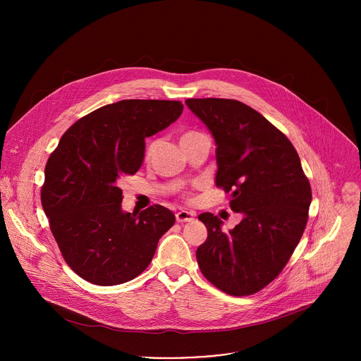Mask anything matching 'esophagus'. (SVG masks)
<instances>
[{
    "mask_svg": "<svg viewBox=\"0 0 361 361\" xmlns=\"http://www.w3.org/2000/svg\"><path fill=\"white\" fill-rule=\"evenodd\" d=\"M194 213L192 212H185V210H181V212H178L177 214H176V220L178 221V223H190V221H192L194 220Z\"/></svg>",
    "mask_w": 361,
    "mask_h": 361,
    "instance_id": "1",
    "label": "esophagus"
}]
</instances>
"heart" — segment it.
<instances>
[{
  "instance_id": "b5f03b06",
  "label": "heart",
  "mask_w": 361,
  "mask_h": 361,
  "mask_svg": "<svg viewBox=\"0 0 361 361\" xmlns=\"http://www.w3.org/2000/svg\"><path fill=\"white\" fill-rule=\"evenodd\" d=\"M195 134H200V133H198V131H187V133H184V134H183L181 140H185V138H188V137H192V135H195ZM151 149H152V145H149V147L147 148V151H145V160H148V159H149ZM185 198H188V200H190V197H188L187 194H185Z\"/></svg>"
}]
</instances>
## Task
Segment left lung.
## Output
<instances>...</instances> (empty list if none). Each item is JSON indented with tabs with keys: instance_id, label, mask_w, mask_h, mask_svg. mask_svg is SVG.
I'll use <instances>...</instances> for the list:
<instances>
[{
	"instance_id": "1",
	"label": "left lung",
	"mask_w": 361,
	"mask_h": 361,
	"mask_svg": "<svg viewBox=\"0 0 361 361\" xmlns=\"http://www.w3.org/2000/svg\"><path fill=\"white\" fill-rule=\"evenodd\" d=\"M217 149L216 185L230 192L243 220L228 233L202 213L209 235L197 248L202 276L230 295H251L286 267L308 220L310 181L290 140L260 113L228 98H188Z\"/></svg>"
}]
</instances>
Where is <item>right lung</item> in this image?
Returning <instances> with one entry per match:
<instances>
[{
  "instance_id": "obj_1",
  "label": "right lung",
  "mask_w": 361,
  "mask_h": 361,
  "mask_svg": "<svg viewBox=\"0 0 361 361\" xmlns=\"http://www.w3.org/2000/svg\"><path fill=\"white\" fill-rule=\"evenodd\" d=\"M181 113V101L123 99L80 118L51 152L41 204L66 263L81 279L97 286L135 279L174 226V214L159 204L124 213L120 183L141 167L145 138Z\"/></svg>"
}]
</instances>
